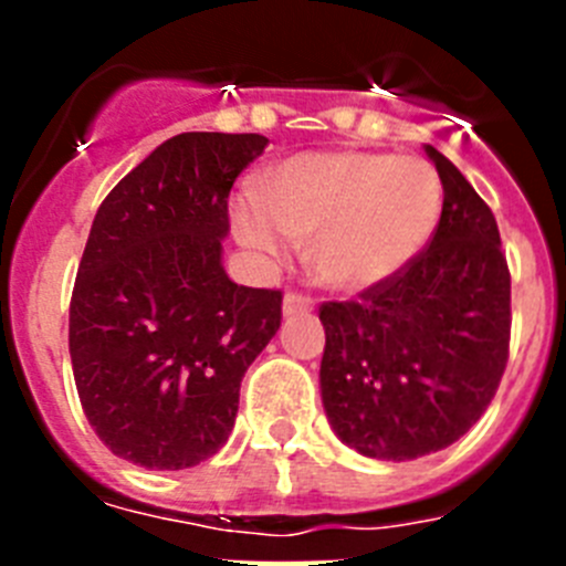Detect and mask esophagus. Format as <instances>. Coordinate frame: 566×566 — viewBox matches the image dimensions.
<instances>
[{
  "mask_svg": "<svg viewBox=\"0 0 566 566\" xmlns=\"http://www.w3.org/2000/svg\"><path fill=\"white\" fill-rule=\"evenodd\" d=\"M314 303L308 297H303V294H294L289 292L286 297H283V317H294V314H312Z\"/></svg>",
  "mask_w": 566,
  "mask_h": 566,
  "instance_id": "1",
  "label": "esophagus"
}]
</instances>
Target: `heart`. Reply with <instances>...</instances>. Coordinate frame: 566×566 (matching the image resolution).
I'll return each mask as SVG.
<instances>
[{
	"mask_svg": "<svg viewBox=\"0 0 566 566\" xmlns=\"http://www.w3.org/2000/svg\"><path fill=\"white\" fill-rule=\"evenodd\" d=\"M258 201L232 207L249 252L280 260L308 243V266L334 292H365L402 272L442 212L437 169L413 155L303 153L260 175Z\"/></svg>",
	"mask_w": 566,
	"mask_h": 566,
	"instance_id": "obj_1",
	"label": "heart"
}]
</instances>
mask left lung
I'll return each instance as SVG.
<instances>
[{"label":"left lung","mask_w":566,"mask_h":566,"mask_svg":"<svg viewBox=\"0 0 566 566\" xmlns=\"http://www.w3.org/2000/svg\"><path fill=\"white\" fill-rule=\"evenodd\" d=\"M444 189L431 247L357 303H326L319 397L339 442L368 459L437 453L479 422L510 345V272L496 218L424 144Z\"/></svg>","instance_id":"obj_1"}]
</instances>
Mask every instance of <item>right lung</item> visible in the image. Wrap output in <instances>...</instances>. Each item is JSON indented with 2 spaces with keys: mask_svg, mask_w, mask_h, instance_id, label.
Segmentation results:
<instances>
[{
  "mask_svg": "<svg viewBox=\"0 0 566 566\" xmlns=\"http://www.w3.org/2000/svg\"><path fill=\"white\" fill-rule=\"evenodd\" d=\"M258 133H181L98 207L70 300L84 417L115 457L184 470L214 457L240 379L280 328V292L223 269L229 189L266 149Z\"/></svg>",
  "mask_w": 566,
  "mask_h": 566,
  "instance_id": "obj_1",
  "label": "right lung"
}]
</instances>
